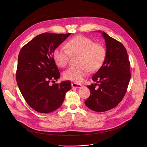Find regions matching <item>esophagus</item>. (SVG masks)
<instances>
[{"label": "esophagus", "instance_id": "34e87169", "mask_svg": "<svg viewBox=\"0 0 147 147\" xmlns=\"http://www.w3.org/2000/svg\"><path fill=\"white\" fill-rule=\"evenodd\" d=\"M71 85L73 88H81L82 87V85L80 84H78V83H72L71 84Z\"/></svg>", "mask_w": 147, "mask_h": 147}]
</instances>
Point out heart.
Instances as JSON below:
<instances>
[{
    "instance_id": "heart-1",
    "label": "heart",
    "mask_w": 147,
    "mask_h": 147,
    "mask_svg": "<svg viewBox=\"0 0 147 147\" xmlns=\"http://www.w3.org/2000/svg\"><path fill=\"white\" fill-rule=\"evenodd\" d=\"M65 47L59 46L53 53L55 63L61 67H65L68 62L70 54L79 55L78 66L71 67L63 73L64 79L80 83L88 72L98 71L102 65L106 56L105 46L100 43H94L89 38L78 35L69 40Z\"/></svg>"
}]
</instances>
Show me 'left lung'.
<instances>
[{
  "instance_id": "1",
  "label": "left lung",
  "mask_w": 147,
  "mask_h": 147,
  "mask_svg": "<svg viewBox=\"0 0 147 147\" xmlns=\"http://www.w3.org/2000/svg\"><path fill=\"white\" fill-rule=\"evenodd\" d=\"M98 32L105 39L106 56L101 67L92 77L96 83L87 86L90 94L85 104L93 111L104 112L116 107L122 100L131 75L130 63L123 44L104 32Z\"/></svg>"
}]
</instances>
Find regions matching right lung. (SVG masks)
<instances>
[{
  "label": "right lung",
  "mask_w": 147,
  "mask_h": 147,
  "mask_svg": "<svg viewBox=\"0 0 147 147\" xmlns=\"http://www.w3.org/2000/svg\"><path fill=\"white\" fill-rule=\"evenodd\" d=\"M70 35L42 33L24 45L19 53L17 83L27 104L37 112L49 113L58 109L71 88L69 81L49 84L60 78L53 51Z\"/></svg>",
  "instance_id": "right-lung-1"
}]
</instances>
